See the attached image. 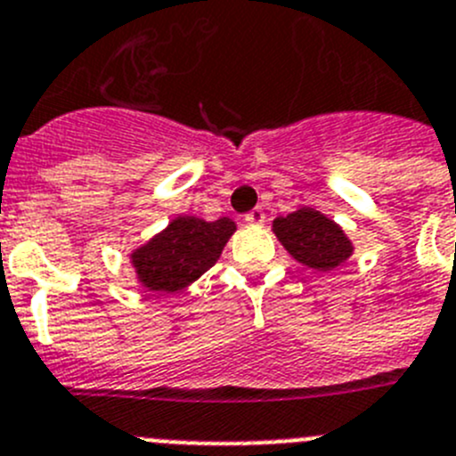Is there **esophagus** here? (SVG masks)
<instances>
[{
    "instance_id": "34e87169",
    "label": "esophagus",
    "mask_w": 456,
    "mask_h": 456,
    "mask_svg": "<svg viewBox=\"0 0 456 456\" xmlns=\"http://www.w3.org/2000/svg\"><path fill=\"white\" fill-rule=\"evenodd\" d=\"M245 223H248V224H264L265 223L264 208H252L249 213H245Z\"/></svg>"
}]
</instances>
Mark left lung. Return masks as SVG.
I'll list each match as a JSON object with an SVG mask.
<instances>
[{
    "mask_svg": "<svg viewBox=\"0 0 456 456\" xmlns=\"http://www.w3.org/2000/svg\"><path fill=\"white\" fill-rule=\"evenodd\" d=\"M273 232L297 264L320 273L338 268L354 252L346 232L334 220L309 207L274 218Z\"/></svg>",
    "mask_w": 456,
    "mask_h": 456,
    "instance_id": "left-lung-1",
    "label": "left lung"
}]
</instances>
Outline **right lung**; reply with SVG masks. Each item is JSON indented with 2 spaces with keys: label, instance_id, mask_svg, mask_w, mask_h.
I'll return each mask as SVG.
<instances>
[{
  "label": "right lung",
  "instance_id": "add662e5",
  "mask_svg": "<svg viewBox=\"0 0 456 456\" xmlns=\"http://www.w3.org/2000/svg\"><path fill=\"white\" fill-rule=\"evenodd\" d=\"M236 232L229 218L207 223L195 216H179L161 233L131 252V265L147 290L175 293L202 277L223 254Z\"/></svg>",
  "mask_w": 456,
  "mask_h": 456
}]
</instances>
